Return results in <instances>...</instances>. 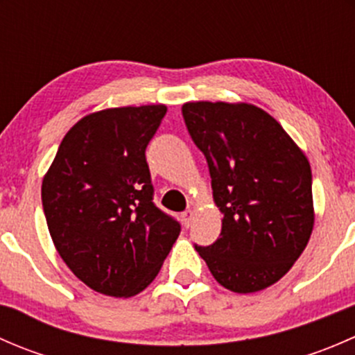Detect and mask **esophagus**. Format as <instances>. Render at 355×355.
I'll return each instance as SVG.
<instances>
[{
  "label": "esophagus",
  "mask_w": 355,
  "mask_h": 355,
  "mask_svg": "<svg viewBox=\"0 0 355 355\" xmlns=\"http://www.w3.org/2000/svg\"><path fill=\"white\" fill-rule=\"evenodd\" d=\"M192 220H194V211L187 209V211H185V213H182V221H184V225H185V227H187V228L191 227Z\"/></svg>",
  "instance_id": "1"
}]
</instances>
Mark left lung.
Returning a JSON list of instances; mask_svg holds the SVG:
<instances>
[{"label":"left lung","mask_w":355,"mask_h":355,"mask_svg":"<svg viewBox=\"0 0 355 355\" xmlns=\"http://www.w3.org/2000/svg\"><path fill=\"white\" fill-rule=\"evenodd\" d=\"M182 114L223 214L216 242L196 250L232 292L270 287L299 259L313 232L309 161L257 106L199 101L182 106Z\"/></svg>","instance_id":"left-lung-1"}]
</instances>
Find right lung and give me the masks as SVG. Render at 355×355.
<instances>
[{
	"label": "right lung",
	"mask_w": 355,
	"mask_h": 355,
	"mask_svg": "<svg viewBox=\"0 0 355 355\" xmlns=\"http://www.w3.org/2000/svg\"><path fill=\"white\" fill-rule=\"evenodd\" d=\"M166 106L87 114L60 144L42 180L46 223L78 280L99 293L130 297L156 278L180 223L153 202L146 148Z\"/></svg>",
	"instance_id": "1"
}]
</instances>
